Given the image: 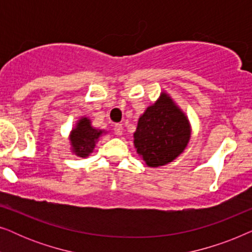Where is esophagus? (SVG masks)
<instances>
[{"label":"esophagus","mask_w":252,"mask_h":252,"mask_svg":"<svg viewBox=\"0 0 252 252\" xmlns=\"http://www.w3.org/2000/svg\"><path fill=\"white\" fill-rule=\"evenodd\" d=\"M113 130H115L116 135H122V134H123V125H122V124H115V126H113Z\"/></svg>","instance_id":"1"}]
</instances>
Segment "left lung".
Masks as SVG:
<instances>
[{
  "mask_svg": "<svg viewBox=\"0 0 252 252\" xmlns=\"http://www.w3.org/2000/svg\"><path fill=\"white\" fill-rule=\"evenodd\" d=\"M190 139L187 118L166 94L140 117L134 146L148 166L157 167L175 159Z\"/></svg>",
  "mask_w": 252,
  "mask_h": 252,
  "instance_id": "8db88e82",
  "label": "left lung"
}]
</instances>
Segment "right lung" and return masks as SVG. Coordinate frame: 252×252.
Returning <instances> with one entry per match:
<instances>
[{"mask_svg":"<svg viewBox=\"0 0 252 252\" xmlns=\"http://www.w3.org/2000/svg\"><path fill=\"white\" fill-rule=\"evenodd\" d=\"M102 133V130L93 128L89 119L79 120L77 127L71 133V143L74 153L80 157L88 156L94 150L95 142Z\"/></svg>","mask_w":252,"mask_h":252,"instance_id":"obj_1","label":"right lung"}]
</instances>
